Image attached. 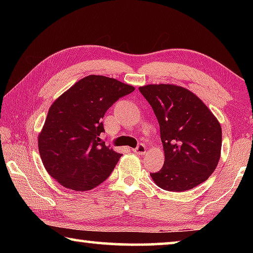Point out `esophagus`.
Wrapping results in <instances>:
<instances>
[{
    "label": "esophagus",
    "instance_id": "esophagus-1",
    "mask_svg": "<svg viewBox=\"0 0 253 253\" xmlns=\"http://www.w3.org/2000/svg\"><path fill=\"white\" fill-rule=\"evenodd\" d=\"M146 146H145L144 144H138L137 145V147L132 149V152L136 153V154H139V155H144L145 153H146Z\"/></svg>",
    "mask_w": 253,
    "mask_h": 253
}]
</instances>
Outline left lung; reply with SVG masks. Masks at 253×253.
Returning <instances> with one entry per match:
<instances>
[{"label":"left lung","instance_id":"left-lung-1","mask_svg":"<svg viewBox=\"0 0 253 253\" xmlns=\"http://www.w3.org/2000/svg\"><path fill=\"white\" fill-rule=\"evenodd\" d=\"M160 124L165 161L151 176L163 190L183 192L207 181L221 155L222 130L204 102L175 84L139 88Z\"/></svg>","mask_w":253,"mask_h":253}]
</instances>
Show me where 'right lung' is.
I'll return each instance as SVG.
<instances>
[{
    "label": "right lung",
    "mask_w": 253,
    "mask_h": 253,
    "mask_svg": "<svg viewBox=\"0 0 253 253\" xmlns=\"http://www.w3.org/2000/svg\"><path fill=\"white\" fill-rule=\"evenodd\" d=\"M132 85L104 76H88L51 105L39 135V153L55 181L74 191H88L108 178L122 155L105 142L104 118Z\"/></svg>",
    "instance_id": "1"
}]
</instances>
